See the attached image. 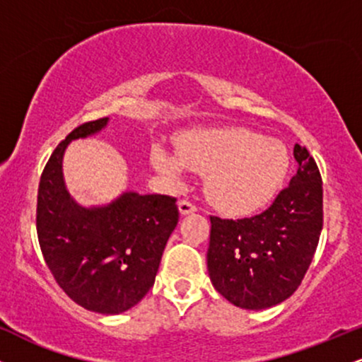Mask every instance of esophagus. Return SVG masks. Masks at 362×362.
<instances>
[{"instance_id": "34e87169", "label": "esophagus", "mask_w": 362, "mask_h": 362, "mask_svg": "<svg viewBox=\"0 0 362 362\" xmlns=\"http://www.w3.org/2000/svg\"><path fill=\"white\" fill-rule=\"evenodd\" d=\"M178 211H180L182 216H187V214L195 213V211H197V207H195L192 202H189V201H180L178 202Z\"/></svg>"}]
</instances>
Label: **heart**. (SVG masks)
Listing matches in <instances>:
<instances>
[{
  "label": "heart",
  "instance_id": "obj_1",
  "mask_svg": "<svg viewBox=\"0 0 362 362\" xmlns=\"http://www.w3.org/2000/svg\"><path fill=\"white\" fill-rule=\"evenodd\" d=\"M151 163L170 184L185 172L206 173L204 192L221 213L245 216L262 209L281 192L289 172L288 148L243 127L190 129L177 139V155L160 144Z\"/></svg>",
  "mask_w": 362,
  "mask_h": 362
}]
</instances>
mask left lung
<instances>
[{
    "instance_id": "left-lung-1",
    "label": "left lung",
    "mask_w": 362,
    "mask_h": 362,
    "mask_svg": "<svg viewBox=\"0 0 362 362\" xmlns=\"http://www.w3.org/2000/svg\"><path fill=\"white\" fill-rule=\"evenodd\" d=\"M296 175L253 218L211 216L207 271L235 306L265 310L288 300L308 271L323 226L322 177L308 149L294 144Z\"/></svg>"
}]
</instances>
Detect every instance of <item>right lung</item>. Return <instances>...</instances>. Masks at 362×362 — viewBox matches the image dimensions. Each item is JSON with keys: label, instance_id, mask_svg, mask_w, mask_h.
I'll list each match as a JSON object with an SVG mask.
<instances>
[{"label": "right lung", "instance_id": "add662e5", "mask_svg": "<svg viewBox=\"0 0 362 362\" xmlns=\"http://www.w3.org/2000/svg\"><path fill=\"white\" fill-rule=\"evenodd\" d=\"M109 120L83 124L54 149L39 184L37 235L49 271L74 303L95 313L119 315L155 284L178 207L168 195L136 190L98 206H83L69 194L62 173L66 148L102 132Z\"/></svg>", "mask_w": 362, "mask_h": 362}]
</instances>
